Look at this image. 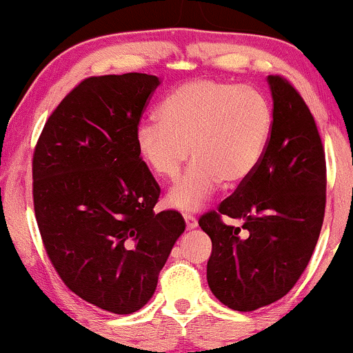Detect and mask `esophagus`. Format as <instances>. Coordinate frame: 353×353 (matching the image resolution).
<instances>
[{
  "label": "esophagus",
  "mask_w": 353,
  "mask_h": 353,
  "mask_svg": "<svg viewBox=\"0 0 353 353\" xmlns=\"http://www.w3.org/2000/svg\"><path fill=\"white\" fill-rule=\"evenodd\" d=\"M183 219H185V223H187V229L188 230L195 229V227L199 225V223H196V219L193 217V215H190V214H185Z\"/></svg>",
  "instance_id": "esophagus-1"
}]
</instances>
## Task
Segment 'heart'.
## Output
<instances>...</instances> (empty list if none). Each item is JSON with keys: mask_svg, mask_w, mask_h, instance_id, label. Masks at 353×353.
<instances>
[{"mask_svg": "<svg viewBox=\"0 0 353 353\" xmlns=\"http://www.w3.org/2000/svg\"><path fill=\"white\" fill-rule=\"evenodd\" d=\"M158 119L136 131L143 163L161 180L180 175L188 151L193 163L168 192L166 203L196 210L219 190L254 175L272 134V111L252 87L200 79L180 85L161 104Z\"/></svg>", "mask_w": 353, "mask_h": 353, "instance_id": "1", "label": "heart"}]
</instances>
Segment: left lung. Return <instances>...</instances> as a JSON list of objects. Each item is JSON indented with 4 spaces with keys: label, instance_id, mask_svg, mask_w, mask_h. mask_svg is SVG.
Segmentation results:
<instances>
[{
    "label": "left lung",
    "instance_id": "left-lung-1",
    "mask_svg": "<svg viewBox=\"0 0 353 353\" xmlns=\"http://www.w3.org/2000/svg\"><path fill=\"white\" fill-rule=\"evenodd\" d=\"M272 134L259 168L199 221L212 239L207 281L219 301L254 312L290 293L308 266L325 215V150L308 105L279 75H268ZM222 216L241 220L227 226Z\"/></svg>",
    "mask_w": 353,
    "mask_h": 353
}]
</instances>
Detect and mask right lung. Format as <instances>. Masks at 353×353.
Instances as JSON below:
<instances>
[{"label":"right lung","mask_w":353,"mask_h":353,"mask_svg":"<svg viewBox=\"0 0 353 353\" xmlns=\"http://www.w3.org/2000/svg\"><path fill=\"white\" fill-rule=\"evenodd\" d=\"M157 75L82 81L45 123L33 154V203L52 264L70 291L116 314L141 310L183 234L154 214L160 187L136 148Z\"/></svg>","instance_id":"obj_1"}]
</instances>
